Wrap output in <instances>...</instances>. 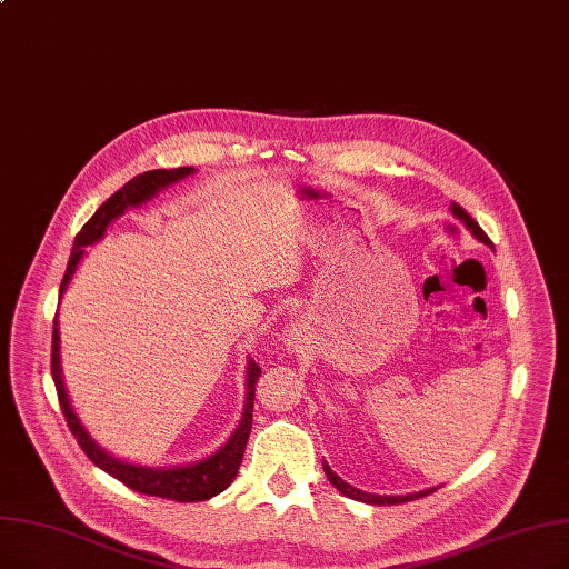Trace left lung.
I'll return each instance as SVG.
<instances>
[{"mask_svg": "<svg viewBox=\"0 0 569 569\" xmlns=\"http://www.w3.org/2000/svg\"><path fill=\"white\" fill-rule=\"evenodd\" d=\"M451 213L460 220V223L472 232V237L475 239H479L481 243H486L488 249H492V241L486 237V232L479 228V223L477 220L469 216L462 207H458L456 202L451 204ZM323 469H326V475H328V479H330V483L341 492V496H346V498H351V500H358V502H367V505H402V502H409V500H418V498H426V496H430V492H435L439 486H435V488H426V490H418V492H407V496H375V492H365V490H360V488H356V486H351V483H346L343 479H339L332 469H330V465L323 460Z\"/></svg>", "mask_w": 569, "mask_h": 569, "instance_id": "8db88e82", "label": "left lung"}]
</instances>
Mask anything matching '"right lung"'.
<instances>
[{"label":"right lung","mask_w":569,"mask_h":569,"mask_svg":"<svg viewBox=\"0 0 569 569\" xmlns=\"http://www.w3.org/2000/svg\"><path fill=\"white\" fill-rule=\"evenodd\" d=\"M194 167H179V169H153V171H143V174L134 177L128 181L118 192H113L109 200L94 211V216L83 226V230L73 239L71 246V256L67 262L64 279L60 283V302L64 298V292L77 274V269L81 260L86 258V249H90L92 243L102 241L109 226L113 220H118L128 209H139L146 202H151L153 197L160 194V190L174 186L188 177L194 174ZM51 369H53V381L58 388V400L62 407V413L67 418V426L71 435L77 437L79 447L83 453L100 467L107 475L113 479L122 481L128 488L143 492V496H153V498H167L174 502H202L211 500L218 492H223L237 477L239 465L243 458L246 441H249L251 426H253V400H256V383L262 369L249 358L246 362V402H243V413L241 421L234 428V432L228 437L223 447H218L211 456L200 458L194 462L186 465H169V467H151V465H137L128 462L122 458L111 456L104 451L100 443H97L86 426L81 423V418L77 416L69 400V392L64 388L62 379V362H60V323L58 316L53 320V356H51Z\"/></svg>","instance_id":"1"}]
</instances>
